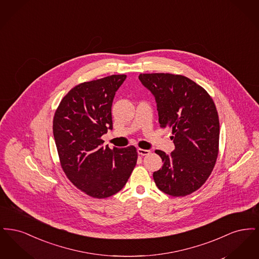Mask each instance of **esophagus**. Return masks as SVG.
I'll return each instance as SVG.
<instances>
[{
  "mask_svg": "<svg viewBox=\"0 0 259 259\" xmlns=\"http://www.w3.org/2000/svg\"><path fill=\"white\" fill-rule=\"evenodd\" d=\"M138 153L140 154V155H148L149 153H150V150H148V149H143V148H138Z\"/></svg>",
  "mask_w": 259,
  "mask_h": 259,
  "instance_id": "34e87169",
  "label": "esophagus"
}]
</instances>
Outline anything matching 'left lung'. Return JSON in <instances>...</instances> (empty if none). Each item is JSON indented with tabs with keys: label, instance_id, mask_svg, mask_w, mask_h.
Returning <instances> with one entry per match:
<instances>
[{
	"label": "left lung",
	"instance_id": "left-lung-1",
	"mask_svg": "<svg viewBox=\"0 0 259 259\" xmlns=\"http://www.w3.org/2000/svg\"><path fill=\"white\" fill-rule=\"evenodd\" d=\"M142 84L154 96L162 128L171 127L175 149H156L163 166L153 172L155 185L171 196H186L208 180L219 153L220 121L208 92L188 77L141 74Z\"/></svg>",
	"mask_w": 259,
	"mask_h": 259
}]
</instances>
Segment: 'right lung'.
I'll return each instance as SVG.
<instances>
[{
    "label": "right lung",
    "mask_w": 259,
    "mask_h": 259,
    "mask_svg": "<svg viewBox=\"0 0 259 259\" xmlns=\"http://www.w3.org/2000/svg\"><path fill=\"white\" fill-rule=\"evenodd\" d=\"M126 78L112 74L80 83L62 99L53 118V136L62 169L91 197H110L126 185L137 163L135 147H103L112 129L111 106Z\"/></svg>",
    "instance_id": "right-lung-1"
}]
</instances>
